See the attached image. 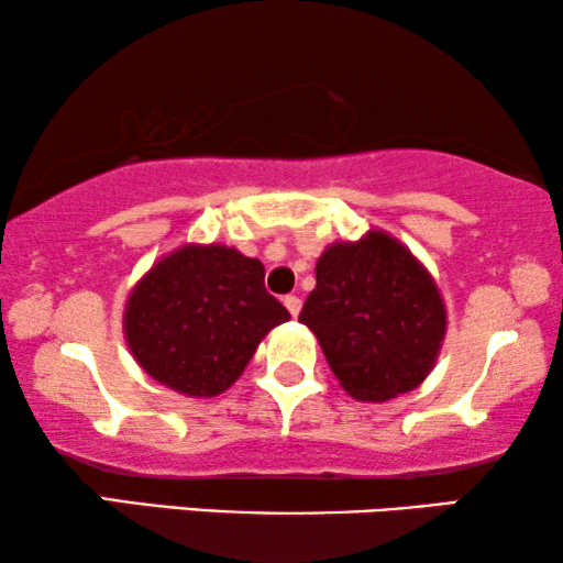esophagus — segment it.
I'll return each mask as SVG.
<instances>
[{
    "mask_svg": "<svg viewBox=\"0 0 563 563\" xmlns=\"http://www.w3.org/2000/svg\"><path fill=\"white\" fill-rule=\"evenodd\" d=\"M284 307H287L291 318H297L299 310H302V299H299L297 295H287V297H284Z\"/></svg>",
    "mask_w": 563,
    "mask_h": 563,
    "instance_id": "esophagus-1",
    "label": "esophagus"
}]
</instances>
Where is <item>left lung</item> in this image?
<instances>
[{
    "mask_svg": "<svg viewBox=\"0 0 563 563\" xmlns=\"http://www.w3.org/2000/svg\"><path fill=\"white\" fill-rule=\"evenodd\" d=\"M314 276L299 322L318 335L343 389L384 402L418 387L441 351L445 310L412 253L372 230L358 243L330 245Z\"/></svg>",
    "mask_w": 563,
    "mask_h": 563,
    "instance_id": "8db88e82",
    "label": "left lung"
}]
</instances>
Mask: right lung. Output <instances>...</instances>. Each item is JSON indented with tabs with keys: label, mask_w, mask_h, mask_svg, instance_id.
Wrapping results in <instances>:
<instances>
[{
	"label": "right lung",
	"mask_w": 563,
	"mask_h": 563,
	"mask_svg": "<svg viewBox=\"0 0 563 563\" xmlns=\"http://www.w3.org/2000/svg\"><path fill=\"white\" fill-rule=\"evenodd\" d=\"M289 312L268 295L264 264L225 245H184L133 289L125 335L145 372L189 397H214L243 374Z\"/></svg>",
	"instance_id": "obj_1"
}]
</instances>
